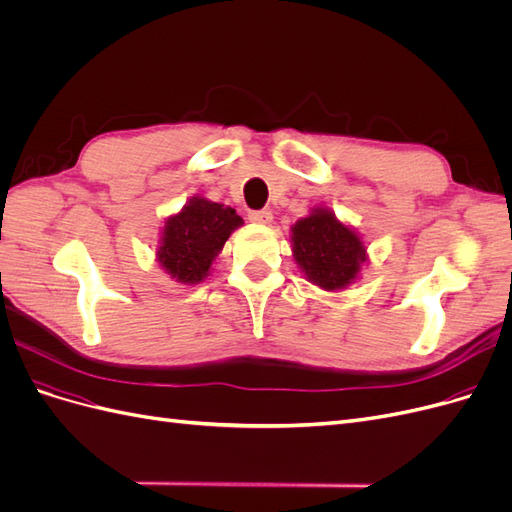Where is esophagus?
<instances>
[{"mask_svg":"<svg viewBox=\"0 0 512 512\" xmlns=\"http://www.w3.org/2000/svg\"><path fill=\"white\" fill-rule=\"evenodd\" d=\"M247 218H250V222H254V224L267 226L273 220V213L271 211H250V215H247Z\"/></svg>","mask_w":512,"mask_h":512,"instance_id":"34e87169","label":"esophagus"}]
</instances>
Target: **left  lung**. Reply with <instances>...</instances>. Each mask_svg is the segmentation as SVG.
<instances>
[{
	"instance_id": "1",
	"label": "left lung",
	"mask_w": 512,
	"mask_h": 512,
	"mask_svg": "<svg viewBox=\"0 0 512 512\" xmlns=\"http://www.w3.org/2000/svg\"><path fill=\"white\" fill-rule=\"evenodd\" d=\"M292 258L307 282L335 292L361 277L367 262L363 237L329 207H314L290 228Z\"/></svg>"
}]
</instances>
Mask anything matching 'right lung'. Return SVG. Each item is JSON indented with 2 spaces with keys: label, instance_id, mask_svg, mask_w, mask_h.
Segmentation results:
<instances>
[{
  "label": "right lung",
  "instance_id": "right-lung-1",
  "mask_svg": "<svg viewBox=\"0 0 512 512\" xmlns=\"http://www.w3.org/2000/svg\"><path fill=\"white\" fill-rule=\"evenodd\" d=\"M239 226L243 220L235 209L192 196L181 211L164 220L156 250L158 265L179 284H200L211 275L213 260Z\"/></svg>",
  "mask_w": 512,
  "mask_h": 512
}]
</instances>
